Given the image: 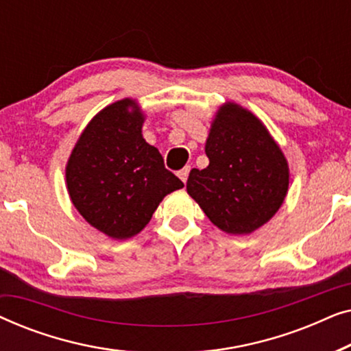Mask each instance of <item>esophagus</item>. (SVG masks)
Listing matches in <instances>:
<instances>
[{
  "label": "esophagus",
  "instance_id": "1",
  "mask_svg": "<svg viewBox=\"0 0 351 351\" xmlns=\"http://www.w3.org/2000/svg\"><path fill=\"white\" fill-rule=\"evenodd\" d=\"M189 174H190V166H185L184 169H180L179 172H177V176L180 177V180L184 182V184L186 182V179H189Z\"/></svg>",
  "mask_w": 351,
  "mask_h": 351
}]
</instances>
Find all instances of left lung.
<instances>
[{
  "label": "left lung",
  "instance_id": "1",
  "mask_svg": "<svg viewBox=\"0 0 351 351\" xmlns=\"http://www.w3.org/2000/svg\"><path fill=\"white\" fill-rule=\"evenodd\" d=\"M206 169H191L186 191L210 222L233 234L270 220L289 185L286 158L265 126L234 104L219 110L210 128Z\"/></svg>",
  "mask_w": 351,
  "mask_h": 351
}]
</instances>
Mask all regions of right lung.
I'll return each mask as SVG.
<instances>
[{
	"label": "right lung",
	"instance_id": "obj_1",
	"mask_svg": "<svg viewBox=\"0 0 351 351\" xmlns=\"http://www.w3.org/2000/svg\"><path fill=\"white\" fill-rule=\"evenodd\" d=\"M142 123L134 100L108 105L81 134L66 165L75 208L93 227L117 239L137 234L161 199L184 186L166 169L158 148L142 137Z\"/></svg>",
	"mask_w": 351,
	"mask_h": 351
}]
</instances>
